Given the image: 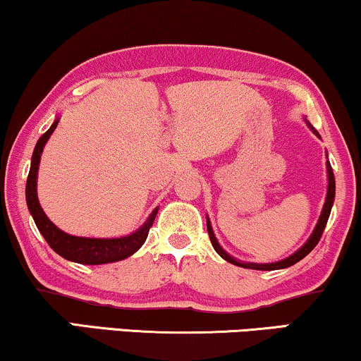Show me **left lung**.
<instances>
[{
  "label": "left lung",
  "mask_w": 361,
  "mask_h": 361,
  "mask_svg": "<svg viewBox=\"0 0 361 361\" xmlns=\"http://www.w3.org/2000/svg\"><path fill=\"white\" fill-rule=\"evenodd\" d=\"M308 128H310L313 133L318 135V133L313 128L312 124H308ZM326 171H329V192H326V200H325V205H324V210H322V215L320 219H318V224L315 227V231H313L312 237L308 238V242L305 245L302 247L300 250L295 252L293 255H290L288 259L285 260H280V262H275V264H242V262H238L235 259H232L231 255L226 254V252L222 250V247L217 243V238H215L214 232H212V227H210V222L207 221V232H209V237H210V242H212V247L217 252L219 255L222 257L224 260L231 262L233 265H238V267H243V269H254V270H277V269H285V267H290L293 264H297V262H300L303 257H307L310 252L315 249V245L318 242H320L322 238V233L325 231V226L326 222H329V217H330V210H331V205H334V200H335V176H334V169H331L330 162H326Z\"/></svg>",
  "instance_id": "obj_1"
}]
</instances>
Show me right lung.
<instances>
[{"label":"right lung","mask_w":361,"mask_h":361,"mask_svg":"<svg viewBox=\"0 0 361 361\" xmlns=\"http://www.w3.org/2000/svg\"><path fill=\"white\" fill-rule=\"evenodd\" d=\"M56 126H58V121H54V124L41 135L39 140H37L31 159V169L26 180L27 209H30L32 219H35L37 231L43 233V237L46 238V242H48L51 249L66 260L78 262V264L84 265H101L128 259V257L133 255L134 252H137L140 247H142V243L146 242L149 228L152 227L154 219H156L159 209L154 210L151 217L147 219V222L144 224L137 232L121 238H86L69 235V233L59 231V228L46 217L43 209H41L36 194L37 166H39L41 152H43L44 144L48 142L49 135L54 133Z\"/></svg>","instance_id":"obj_1"}]
</instances>
